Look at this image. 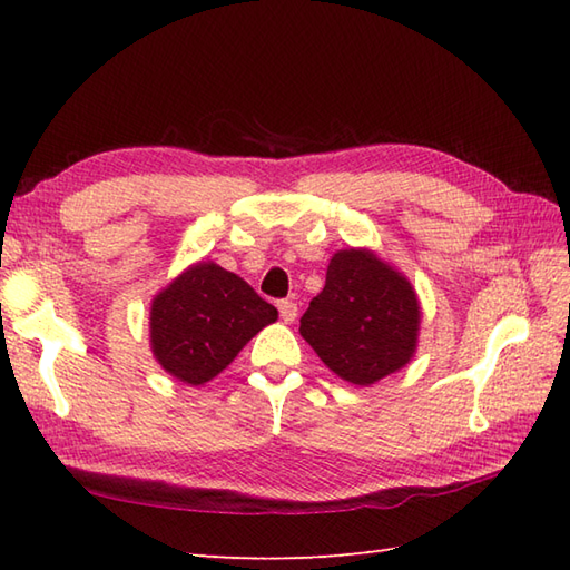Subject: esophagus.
<instances>
[{
  "label": "esophagus",
  "mask_w": 570,
  "mask_h": 570,
  "mask_svg": "<svg viewBox=\"0 0 570 570\" xmlns=\"http://www.w3.org/2000/svg\"><path fill=\"white\" fill-rule=\"evenodd\" d=\"M278 316H282L286 323H292V321H296V316H298V306L294 304V301H278Z\"/></svg>",
  "instance_id": "esophagus-1"
}]
</instances>
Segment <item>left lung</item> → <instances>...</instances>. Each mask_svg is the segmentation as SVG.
I'll return each instance as SVG.
<instances>
[{
    "mask_svg": "<svg viewBox=\"0 0 570 570\" xmlns=\"http://www.w3.org/2000/svg\"><path fill=\"white\" fill-rule=\"evenodd\" d=\"M419 318L416 294L402 274L365 249H343L298 331L337 377L367 386L414 355Z\"/></svg>",
    "mask_w": 570,
    "mask_h": 570,
    "instance_id": "8db88e82",
    "label": "left lung"
}]
</instances>
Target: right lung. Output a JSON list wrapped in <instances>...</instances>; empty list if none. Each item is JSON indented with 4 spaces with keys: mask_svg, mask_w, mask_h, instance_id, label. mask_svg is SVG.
Segmentation results:
<instances>
[{
    "mask_svg": "<svg viewBox=\"0 0 570 570\" xmlns=\"http://www.w3.org/2000/svg\"><path fill=\"white\" fill-rule=\"evenodd\" d=\"M276 316V308L237 274L200 262L154 298L151 350L176 380L203 384Z\"/></svg>",
    "mask_w": 570,
    "mask_h": 570,
    "instance_id": "add662e5",
    "label": "right lung"
}]
</instances>
